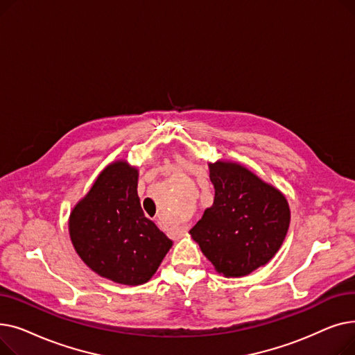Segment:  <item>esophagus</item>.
Returning a JSON list of instances; mask_svg holds the SVG:
<instances>
[{
    "label": "esophagus",
    "instance_id": "1",
    "mask_svg": "<svg viewBox=\"0 0 355 355\" xmlns=\"http://www.w3.org/2000/svg\"><path fill=\"white\" fill-rule=\"evenodd\" d=\"M158 225L161 226L162 223H161V221H158ZM170 230H171V233H173L174 236H182V234L185 233V229H182V227H171Z\"/></svg>",
    "mask_w": 355,
    "mask_h": 355
}]
</instances>
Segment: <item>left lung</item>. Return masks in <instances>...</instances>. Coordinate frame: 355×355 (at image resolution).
I'll return each instance as SVG.
<instances>
[{"mask_svg": "<svg viewBox=\"0 0 355 355\" xmlns=\"http://www.w3.org/2000/svg\"><path fill=\"white\" fill-rule=\"evenodd\" d=\"M214 202L190 234L218 273L246 276L266 265L286 236L284 194L234 162L210 164Z\"/></svg>", "mask_w": 355, "mask_h": 355, "instance_id": "1", "label": "left lung"}]
</instances>
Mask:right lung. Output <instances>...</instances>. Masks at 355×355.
<instances>
[{"label": "right lung", "mask_w": 355, "mask_h": 355, "mask_svg": "<svg viewBox=\"0 0 355 355\" xmlns=\"http://www.w3.org/2000/svg\"><path fill=\"white\" fill-rule=\"evenodd\" d=\"M138 171L123 161L106 166L70 214L71 243L83 262L116 284L141 285L173 246L138 197Z\"/></svg>", "instance_id": "1"}]
</instances>
